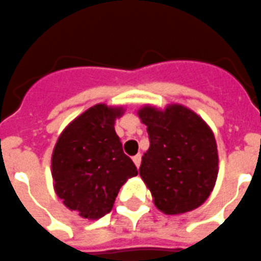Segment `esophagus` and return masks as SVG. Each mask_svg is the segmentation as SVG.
<instances>
[{
  "label": "esophagus",
  "instance_id": "esophagus-1",
  "mask_svg": "<svg viewBox=\"0 0 261 261\" xmlns=\"http://www.w3.org/2000/svg\"><path fill=\"white\" fill-rule=\"evenodd\" d=\"M133 162H135V165L137 168H140V164H141V154H136L135 157H133Z\"/></svg>",
  "mask_w": 261,
  "mask_h": 261
}]
</instances>
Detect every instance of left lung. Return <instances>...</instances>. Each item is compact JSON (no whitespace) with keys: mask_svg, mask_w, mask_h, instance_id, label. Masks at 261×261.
I'll return each mask as SVG.
<instances>
[{"mask_svg":"<svg viewBox=\"0 0 261 261\" xmlns=\"http://www.w3.org/2000/svg\"><path fill=\"white\" fill-rule=\"evenodd\" d=\"M139 116L148 126L150 142L142 155L140 175L157 208L175 215L199 207L218 175V149L211 129L182 106L165 111L144 107Z\"/></svg>","mask_w":261,"mask_h":261,"instance_id":"obj_1","label":"left lung"}]
</instances>
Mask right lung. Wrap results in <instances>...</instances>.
Listing matches in <instances>:
<instances>
[{"label":"right lung","mask_w":261,"mask_h":261,"mask_svg":"<svg viewBox=\"0 0 261 261\" xmlns=\"http://www.w3.org/2000/svg\"><path fill=\"white\" fill-rule=\"evenodd\" d=\"M121 115L122 108L93 106L58 139L51 158L55 193L80 217H104L126 179L139 174L115 132V120Z\"/></svg>","instance_id":"obj_1"}]
</instances>
